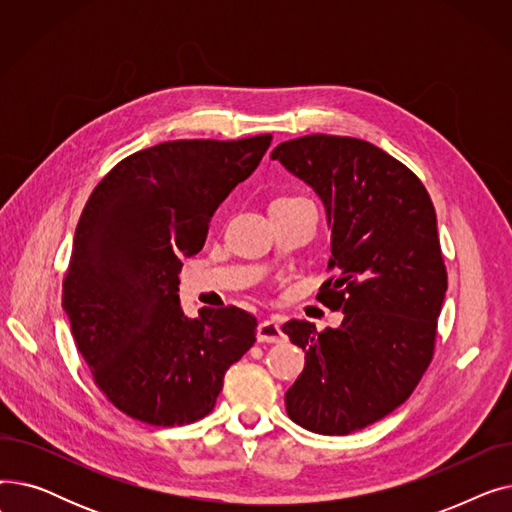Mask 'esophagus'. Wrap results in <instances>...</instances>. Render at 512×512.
<instances>
[{
    "mask_svg": "<svg viewBox=\"0 0 512 512\" xmlns=\"http://www.w3.org/2000/svg\"><path fill=\"white\" fill-rule=\"evenodd\" d=\"M257 340L267 342V344H276L284 340V332L278 319H265L257 328Z\"/></svg>",
    "mask_w": 512,
    "mask_h": 512,
    "instance_id": "esophagus-1",
    "label": "esophagus"
}]
</instances>
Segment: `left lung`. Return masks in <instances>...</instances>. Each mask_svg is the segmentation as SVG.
Masks as SVG:
<instances>
[{
    "label": "left lung",
    "mask_w": 512,
    "mask_h": 512,
    "mask_svg": "<svg viewBox=\"0 0 512 512\" xmlns=\"http://www.w3.org/2000/svg\"><path fill=\"white\" fill-rule=\"evenodd\" d=\"M272 159L326 205L334 276L317 301L344 313L336 330L282 326L305 351L286 413L309 432L346 436L400 407L432 363L448 288L436 209L405 164L361 139L307 134Z\"/></svg>",
    "instance_id": "8db88e82"
}]
</instances>
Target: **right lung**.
Masks as SVG:
<instances>
[{"label": "right lung", "mask_w": 512, "mask_h": 512, "mask_svg": "<svg viewBox=\"0 0 512 512\" xmlns=\"http://www.w3.org/2000/svg\"><path fill=\"white\" fill-rule=\"evenodd\" d=\"M270 143L272 134L168 141L124 157L91 193L62 307L97 388L128 417L157 427L203 419L253 346L257 319L245 309L203 307L188 319L178 274Z\"/></svg>", "instance_id": "right-lung-1"}]
</instances>
